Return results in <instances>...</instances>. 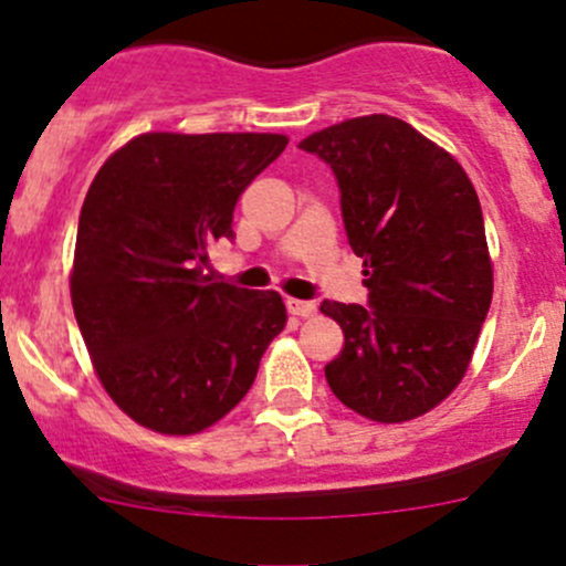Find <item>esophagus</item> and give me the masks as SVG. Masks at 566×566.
<instances>
[{
	"instance_id": "34e87169",
	"label": "esophagus",
	"mask_w": 566,
	"mask_h": 566,
	"mask_svg": "<svg viewBox=\"0 0 566 566\" xmlns=\"http://www.w3.org/2000/svg\"><path fill=\"white\" fill-rule=\"evenodd\" d=\"M287 310L290 315H298V317H312L317 312L315 301H298V298H287Z\"/></svg>"
}]
</instances>
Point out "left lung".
Here are the masks:
<instances>
[{
    "mask_svg": "<svg viewBox=\"0 0 566 566\" xmlns=\"http://www.w3.org/2000/svg\"><path fill=\"white\" fill-rule=\"evenodd\" d=\"M298 147L336 177L369 290L367 306H319L345 331L325 380L367 419H416L462 380L493 301L476 191L447 150L389 114L345 119Z\"/></svg>",
    "mask_w": 566,
    "mask_h": 566,
    "instance_id": "8db88e82",
    "label": "left lung"
}]
</instances>
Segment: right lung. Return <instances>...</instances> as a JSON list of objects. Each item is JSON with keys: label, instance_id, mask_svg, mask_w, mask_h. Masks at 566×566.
<instances>
[{"label": "right lung", "instance_id": "1", "mask_svg": "<svg viewBox=\"0 0 566 566\" xmlns=\"http://www.w3.org/2000/svg\"><path fill=\"white\" fill-rule=\"evenodd\" d=\"M287 147L279 134H145L95 175L78 216L71 298L108 397L142 427L191 436L251 389L282 334L279 293L202 276L232 241L243 188Z\"/></svg>", "mask_w": 566, "mask_h": 566}]
</instances>
